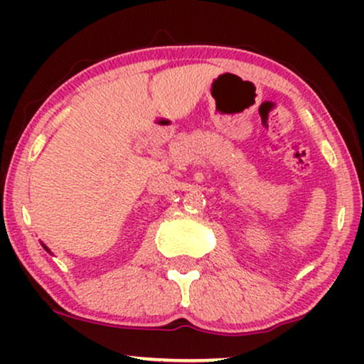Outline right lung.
Returning <instances> with one entry per match:
<instances>
[{
	"instance_id": "add662e5",
	"label": "right lung",
	"mask_w": 364,
	"mask_h": 364,
	"mask_svg": "<svg viewBox=\"0 0 364 364\" xmlns=\"http://www.w3.org/2000/svg\"><path fill=\"white\" fill-rule=\"evenodd\" d=\"M44 248H46V246H44Z\"/></svg>"
}]
</instances>
